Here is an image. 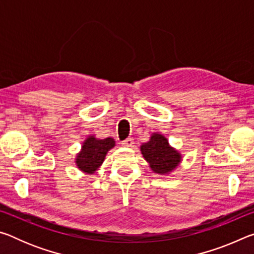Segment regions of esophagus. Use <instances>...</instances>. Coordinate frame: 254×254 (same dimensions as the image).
Returning a JSON list of instances; mask_svg holds the SVG:
<instances>
[{"mask_svg": "<svg viewBox=\"0 0 254 254\" xmlns=\"http://www.w3.org/2000/svg\"><path fill=\"white\" fill-rule=\"evenodd\" d=\"M121 144L124 145V147H133L134 142H133V139H131V137H127V139L122 141Z\"/></svg>", "mask_w": 254, "mask_h": 254, "instance_id": "34e87169", "label": "esophagus"}]
</instances>
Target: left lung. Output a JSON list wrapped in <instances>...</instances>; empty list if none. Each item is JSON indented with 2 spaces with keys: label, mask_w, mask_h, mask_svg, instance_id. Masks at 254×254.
<instances>
[{
  "label": "left lung",
  "mask_w": 254,
  "mask_h": 254,
  "mask_svg": "<svg viewBox=\"0 0 254 254\" xmlns=\"http://www.w3.org/2000/svg\"><path fill=\"white\" fill-rule=\"evenodd\" d=\"M141 152L157 174H168L180 162V154L170 147L165 136L157 133L151 135L149 142L141 145Z\"/></svg>",
  "instance_id": "obj_1"
}]
</instances>
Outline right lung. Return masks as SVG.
<instances>
[{"label": "right lung", "mask_w": 254, "mask_h": 254, "mask_svg": "<svg viewBox=\"0 0 254 254\" xmlns=\"http://www.w3.org/2000/svg\"><path fill=\"white\" fill-rule=\"evenodd\" d=\"M114 143L112 137L103 140H97L94 136L88 137L81 147V152L77 156V167L85 173L93 174L104 161L107 151L114 147Z\"/></svg>", "instance_id": "add662e5"}]
</instances>
